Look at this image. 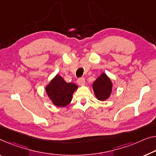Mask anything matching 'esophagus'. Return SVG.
<instances>
[{"label": "esophagus", "mask_w": 156, "mask_h": 156, "mask_svg": "<svg viewBox=\"0 0 156 156\" xmlns=\"http://www.w3.org/2000/svg\"><path fill=\"white\" fill-rule=\"evenodd\" d=\"M77 82L79 85H84L85 84V79L84 78H78Z\"/></svg>", "instance_id": "obj_1"}]
</instances>
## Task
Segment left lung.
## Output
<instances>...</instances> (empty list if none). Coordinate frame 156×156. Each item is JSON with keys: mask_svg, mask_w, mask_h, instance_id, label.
I'll use <instances>...</instances> for the list:
<instances>
[{"mask_svg": "<svg viewBox=\"0 0 156 156\" xmlns=\"http://www.w3.org/2000/svg\"><path fill=\"white\" fill-rule=\"evenodd\" d=\"M92 89L96 98L99 101H106L111 96L113 83L106 73H102L93 83Z\"/></svg>", "mask_w": 156, "mask_h": 156, "instance_id": "obj_1", "label": "left lung"}]
</instances>
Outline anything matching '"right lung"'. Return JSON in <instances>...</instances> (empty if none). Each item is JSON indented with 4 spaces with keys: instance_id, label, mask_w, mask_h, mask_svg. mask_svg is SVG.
Returning <instances> with one entry per match:
<instances>
[{
    "instance_id": "obj_1",
    "label": "right lung",
    "mask_w": 156,
    "mask_h": 156,
    "mask_svg": "<svg viewBox=\"0 0 156 156\" xmlns=\"http://www.w3.org/2000/svg\"><path fill=\"white\" fill-rule=\"evenodd\" d=\"M77 85L66 83L63 78L57 74L46 85V94L52 103L58 107H65L70 104Z\"/></svg>"
}]
</instances>
